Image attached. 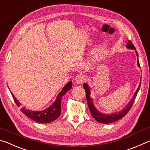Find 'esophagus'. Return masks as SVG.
<instances>
[{"label":"esophagus","instance_id":"34e87169","mask_svg":"<svg viewBox=\"0 0 150 150\" xmlns=\"http://www.w3.org/2000/svg\"><path fill=\"white\" fill-rule=\"evenodd\" d=\"M84 81H85V77L82 75L78 76H76L75 78V83L77 84H82Z\"/></svg>","mask_w":150,"mask_h":150}]
</instances>
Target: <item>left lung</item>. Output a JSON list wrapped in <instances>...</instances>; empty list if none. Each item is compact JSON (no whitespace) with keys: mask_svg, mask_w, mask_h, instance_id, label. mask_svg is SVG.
I'll use <instances>...</instances> for the list:
<instances>
[{"mask_svg":"<svg viewBox=\"0 0 150 150\" xmlns=\"http://www.w3.org/2000/svg\"><path fill=\"white\" fill-rule=\"evenodd\" d=\"M126 48L128 49H131V50H135L137 57L138 56L137 51L136 50V48H135V46H134L133 44L132 43L131 41L127 42L126 44ZM137 64L139 68H140L138 58L137 59ZM140 86H141V80H140V82H139L138 88H137L136 91L135 92L132 98V99L129 100L128 104H127L123 109L120 110V111L115 112V113H112V114H104V113H102L101 112L98 111V110L96 109V108L95 107L94 103H93V99L90 97V94H91V92H90V89H91V88H90L89 85H88V84H87V83H84L83 86H84V88L86 90V100H87L88 108H89L90 113H91V115L92 116V117H94L97 122H100V123L110 124V123H112V122H116L117 120L121 119L122 117H123L124 116H126L127 113L129 112V110H130L132 105L134 104V102L135 99H136L137 92H138L139 88H140Z\"/></svg>","mask_w":150,"mask_h":150,"instance_id":"left-lung-1","label":"left lung"}]
</instances>
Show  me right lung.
Returning <instances> with one entry per match:
<instances>
[{"instance_id":"right-lung-1","label":"right lung","mask_w":150,"mask_h":150,"mask_svg":"<svg viewBox=\"0 0 150 150\" xmlns=\"http://www.w3.org/2000/svg\"><path fill=\"white\" fill-rule=\"evenodd\" d=\"M72 87V81L68 82L61 91L57 96V98L54 102L50 106L47 108L41 111H33L31 110H28L26 108L23 107L21 108V112L24 113L26 116L34 120V122L39 124H48L54 121L58 117L60 116L61 114V100L64 95L68 90H70ZM14 102L18 106L21 105L16 97L14 96L13 92H11Z\"/></svg>"}]
</instances>
